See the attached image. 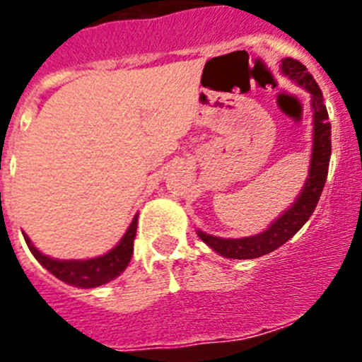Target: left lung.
<instances>
[{
	"label": "left lung",
	"instance_id": "left-lung-1",
	"mask_svg": "<svg viewBox=\"0 0 362 362\" xmlns=\"http://www.w3.org/2000/svg\"><path fill=\"white\" fill-rule=\"evenodd\" d=\"M281 74L292 79L296 85L303 86L310 94V105H312L313 112V136L308 175H306L305 185L300 188L296 201L277 219L272 221L270 226L261 233L248 235V238L226 239L217 238V235L206 233L203 230H197V235H199L201 241L206 243L214 252H217L223 257L255 259L277 250L281 245L292 239L303 228L306 221L310 219V216L317 206L322 188H325L332 156V127L330 121H328V112H326L322 92L312 74L297 59H292V57L281 59Z\"/></svg>",
	"mask_w": 362,
	"mask_h": 362
}]
</instances>
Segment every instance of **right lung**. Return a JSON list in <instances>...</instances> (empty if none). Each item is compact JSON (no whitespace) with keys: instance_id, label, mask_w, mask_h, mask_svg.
<instances>
[{"instance_id":"add662e5","label":"right lung","mask_w":362,"mask_h":362,"mask_svg":"<svg viewBox=\"0 0 362 362\" xmlns=\"http://www.w3.org/2000/svg\"><path fill=\"white\" fill-rule=\"evenodd\" d=\"M137 230V214L134 216L132 223L127 228L123 238L119 239L112 250L107 254L98 255L92 259H54L49 255L41 254L36 246L32 245L30 238L23 233L25 243L28 245V250L32 255L40 261L43 268L56 276L63 283L70 286H78V288H98L101 284H107L119 277L129 267L130 259L134 254V238H136Z\"/></svg>"}]
</instances>
